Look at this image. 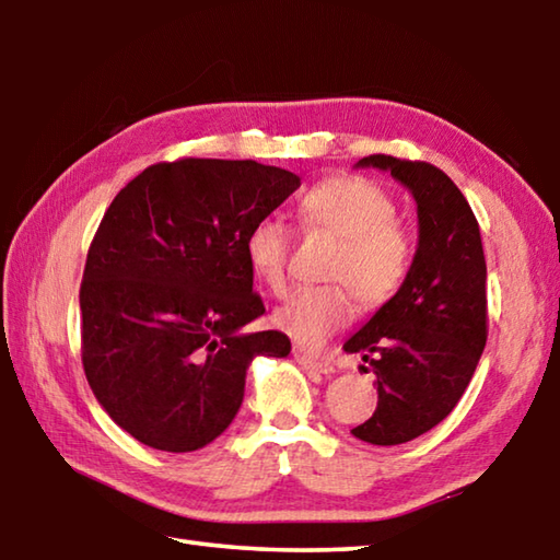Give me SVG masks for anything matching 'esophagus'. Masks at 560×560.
Wrapping results in <instances>:
<instances>
[{
  "label": "esophagus",
  "mask_w": 560,
  "mask_h": 560,
  "mask_svg": "<svg viewBox=\"0 0 560 560\" xmlns=\"http://www.w3.org/2000/svg\"><path fill=\"white\" fill-rule=\"evenodd\" d=\"M293 360H296L301 368H306V371H314V373L328 375V373L336 371L334 363H330L328 358H318L314 353H306V350H303V348H293Z\"/></svg>",
  "instance_id": "esophagus-1"
}]
</instances>
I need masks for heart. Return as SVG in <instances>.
<instances>
[{
    "label": "heart",
    "mask_w": 560,
    "mask_h": 560,
    "mask_svg": "<svg viewBox=\"0 0 560 560\" xmlns=\"http://www.w3.org/2000/svg\"><path fill=\"white\" fill-rule=\"evenodd\" d=\"M296 214L306 232L338 240L326 267V279L338 283L291 293L273 314V324L299 348L316 350L353 320V296L363 308H381L400 291L412 269L415 244L407 226L395 220L393 197L365 177L320 179L299 197ZM291 242L293 232L277 217H264L246 234L254 277L277 296L289 283Z\"/></svg>",
    "instance_id": "b5f03b06"
}]
</instances>
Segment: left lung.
Returning <instances> with one entry per match:
<instances>
[{"instance_id": "left-lung-1", "label": "left lung", "mask_w": 560, "mask_h": 560, "mask_svg": "<svg viewBox=\"0 0 560 560\" xmlns=\"http://www.w3.org/2000/svg\"><path fill=\"white\" fill-rule=\"evenodd\" d=\"M412 189L420 246L400 291L346 340L377 377L371 420L350 432L371 444H402L440 424L471 381L487 346V259L479 222L459 187L424 160L368 155Z\"/></svg>"}]
</instances>
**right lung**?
Instances as JSON below:
<instances>
[{
  "label": "right lung",
  "instance_id": "add662e5",
  "mask_svg": "<svg viewBox=\"0 0 560 560\" xmlns=\"http://www.w3.org/2000/svg\"><path fill=\"white\" fill-rule=\"evenodd\" d=\"M301 185L254 160L179 158L120 189L89 246L79 291L81 360L118 428L195 452L230 428L257 355H289L259 318L246 234Z\"/></svg>",
  "mask_w": 560,
  "mask_h": 560
}]
</instances>
